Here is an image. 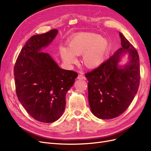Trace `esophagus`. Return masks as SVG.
I'll list each match as a JSON object with an SVG mask.
<instances>
[{
    "label": "esophagus",
    "instance_id": "esophagus-1",
    "mask_svg": "<svg viewBox=\"0 0 151 151\" xmlns=\"http://www.w3.org/2000/svg\"><path fill=\"white\" fill-rule=\"evenodd\" d=\"M77 79H86V77L83 75V74H79L78 75V77H77Z\"/></svg>",
    "mask_w": 151,
    "mask_h": 151
}]
</instances>
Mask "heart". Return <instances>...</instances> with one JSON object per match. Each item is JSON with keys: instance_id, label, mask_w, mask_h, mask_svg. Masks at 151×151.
Masks as SVG:
<instances>
[{"instance_id": "heart-1", "label": "heart", "mask_w": 151, "mask_h": 151, "mask_svg": "<svg viewBox=\"0 0 151 151\" xmlns=\"http://www.w3.org/2000/svg\"><path fill=\"white\" fill-rule=\"evenodd\" d=\"M108 48L106 40L98 35L83 33L77 35L68 43V47L62 46L59 53L62 60L67 64L76 63V56L82 55V62L84 66L93 68L99 66L104 60Z\"/></svg>"}]
</instances>
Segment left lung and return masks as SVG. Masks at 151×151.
<instances>
[{"instance_id":"obj_1","label":"left lung","mask_w":151,"mask_h":151,"mask_svg":"<svg viewBox=\"0 0 151 151\" xmlns=\"http://www.w3.org/2000/svg\"><path fill=\"white\" fill-rule=\"evenodd\" d=\"M122 48L98 67L87 72L88 100L91 111L101 119L117 117L129 108L139 87V57L136 49L121 33ZM129 55L130 62L123 68L117 66L120 57Z\"/></svg>"}]
</instances>
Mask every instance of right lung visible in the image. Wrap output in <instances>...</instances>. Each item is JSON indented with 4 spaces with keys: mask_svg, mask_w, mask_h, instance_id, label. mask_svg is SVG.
Returning a JSON list of instances; mask_svg holds the SVG:
<instances>
[{
    "mask_svg": "<svg viewBox=\"0 0 151 151\" xmlns=\"http://www.w3.org/2000/svg\"><path fill=\"white\" fill-rule=\"evenodd\" d=\"M58 31L34 35L21 50L14 67L16 91L22 106L34 119L55 122L65 108V95L78 76L62 69L50 55L41 52L55 37Z\"/></svg>",
    "mask_w": 151,
    "mask_h": 151,
    "instance_id": "add662e5",
    "label": "right lung"
}]
</instances>
